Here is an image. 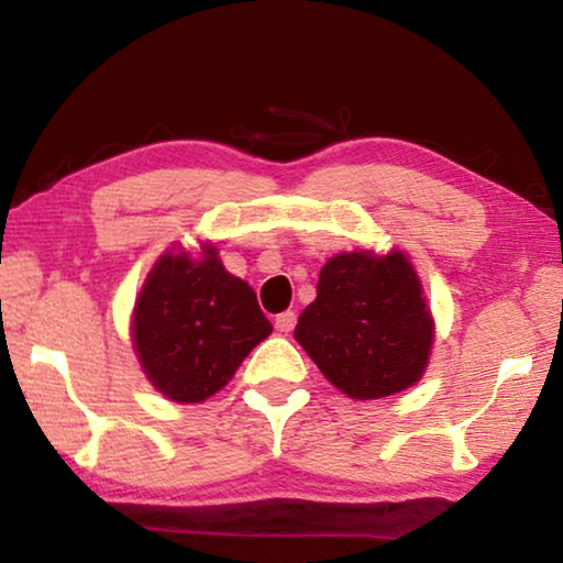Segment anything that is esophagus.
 <instances>
[{"label": "esophagus", "instance_id": "esophagus-1", "mask_svg": "<svg viewBox=\"0 0 563 563\" xmlns=\"http://www.w3.org/2000/svg\"><path fill=\"white\" fill-rule=\"evenodd\" d=\"M274 325H276V330H279V333H291V330H295V325H297V314L291 310L276 314Z\"/></svg>", "mask_w": 563, "mask_h": 563}]
</instances>
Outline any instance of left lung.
Returning <instances> with one entry per match:
<instances>
[{"label": "left lung", "mask_w": 563, "mask_h": 563, "mask_svg": "<svg viewBox=\"0 0 563 563\" xmlns=\"http://www.w3.org/2000/svg\"><path fill=\"white\" fill-rule=\"evenodd\" d=\"M322 376L351 399L397 395L422 379L435 322L402 251L338 253L295 328Z\"/></svg>", "instance_id": "1"}]
</instances>
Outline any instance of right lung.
I'll list each match as a JSON object with an SVG mask.
<instances>
[{"label":"right lung","instance_id":"obj_1","mask_svg":"<svg viewBox=\"0 0 563 563\" xmlns=\"http://www.w3.org/2000/svg\"><path fill=\"white\" fill-rule=\"evenodd\" d=\"M168 249L145 276L133 310V349L145 376L172 402H205L272 335L256 291L225 272L212 243Z\"/></svg>","mask_w":563,"mask_h":563}]
</instances>
